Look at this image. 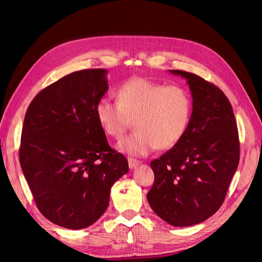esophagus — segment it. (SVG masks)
Wrapping results in <instances>:
<instances>
[{
  "label": "esophagus",
  "instance_id": "obj_1",
  "mask_svg": "<svg viewBox=\"0 0 262 262\" xmlns=\"http://www.w3.org/2000/svg\"><path fill=\"white\" fill-rule=\"evenodd\" d=\"M128 162H129V167L132 169V168H134V167H137L138 165H140L141 164V162L140 161H138V160H134V158H128Z\"/></svg>",
  "mask_w": 262,
  "mask_h": 262
}]
</instances>
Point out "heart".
I'll use <instances>...</instances> for the list:
<instances>
[{"instance_id":"1","label":"heart","mask_w":262,"mask_h":262,"mask_svg":"<svg viewBox=\"0 0 262 262\" xmlns=\"http://www.w3.org/2000/svg\"><path fill=\"white\" fill-rule=\"evenodd\" d=\"M117 101L98 100L96 118L107 136L120 139L132 121L137 130L124 138L119 148L132 155L166 150L185 137L191 121L193 102L188 91L145 77H132L118 87Z\"/></svg>"}]
</instances>
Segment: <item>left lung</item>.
Here are the masks:
<instances>
[{
    "label": "left lung",
    "instance_id": "1",
    "mask_svg": "<svg viewBox=\"0 0 262 262\" xmlns=\"http://www.w3.org/2000/svg\"><path fill=\"white\" fill-rule=\"evenodd\" d=\"M188 80L193 113L185 137L150 162V208L168 224L191 226L223 204L239 163V138L233 108L217 86L193 73L170 70Z\"/></svg>",
    "mask_w": 262,
    "mask_h": 262
}]
</instances>
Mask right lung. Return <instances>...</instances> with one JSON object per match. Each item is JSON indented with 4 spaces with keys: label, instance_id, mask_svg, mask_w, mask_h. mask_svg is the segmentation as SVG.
<instances>
[{
    "label": "right lung",
    "instance_id": "1",
    "mask_svg": "<svg viewBox=\"0 0 262 262\" xmlns=\"http://www.w3.org/2000/svg\"><path fill=\"white\" fill-rule=\"evenodd\" d=\"M106 70L71 73L39 92L24 119L19 163L38 210L52 223L80 229L108 208L110 189L128 172L95 108L108 90Z\"/></svg>",
    "mask_w": 262,
    "mask_h": 262
}]
</instances>
